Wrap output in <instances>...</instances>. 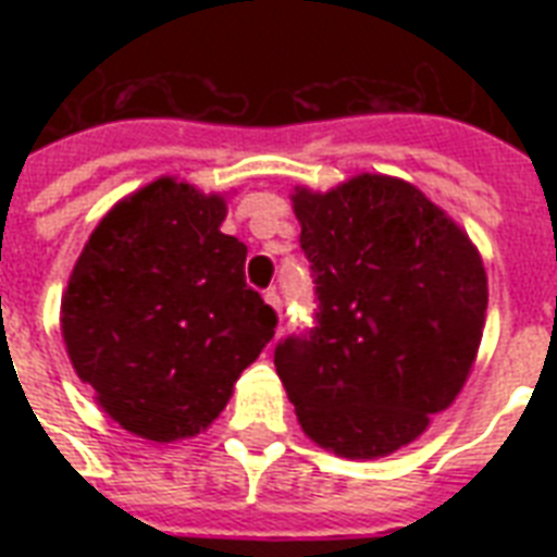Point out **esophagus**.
Here are the masks:
<instances>
[{
    "label": "esophagus",
    "mask_w": 557,
    "mask_h": 557,
    "mask_svg": "<svg viewBox=\"0 0 557 557\" xmlns=\"http://www.w3.org/2000/svg\"><path fill=\"white\" fill-rule=\"evenodd\" d=\"M265 304H269L271 309L277 312V318H280V309H283V300H280L277 292H265Z\"/></svg>",
    "instance_id": "esophagus-1"
}]
</instances>
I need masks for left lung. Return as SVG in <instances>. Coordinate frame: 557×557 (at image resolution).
Returning a JSON list of instances; mask_svg holds the SVG:
<instances>
[{
	"label": "left lung",
	"mask_w": 557,
	"mask_h": 557,
	"mask_svg": "<svg viewBox=\"0 0 557 557\" xmlns=\"http://www.w3.org/2000/svg\"><path fill=\"white\" fill-rule=\"evenodd\" d=\"M292 208L321 312L309 338L280 344L277 375L314 445L389 457L466 387L488 309L483 257L405 178L295 187Z\"/></svg>",
	"instance_id": "left-lung-1"
}]
</instances>
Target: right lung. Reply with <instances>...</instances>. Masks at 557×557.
<instances>
[{
    "label": "right lung",
    "mask_w": 557,
    "mask_h": 557,
    "mask_svg": "<svg viewBox=\"0 0 557 557\" xmlns=\"http://www.w3.org/2000/svg\"><path fill=\"white\" fill-rule=\"evenodd\" d=\"M225 193L161 176L100 219L74 262L60 330L100 410L150 442L208 431L277 314L245 286V248L219 227Z\"/></svg>",
    "instance_id": "obj_1"
}]
</instances>
